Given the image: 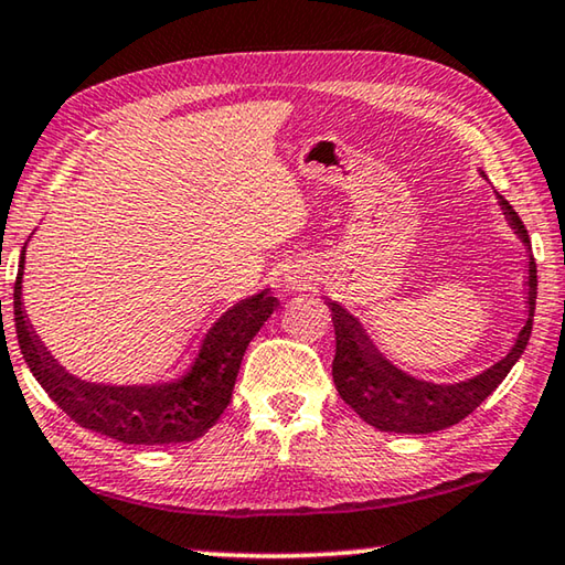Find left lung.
Here are the masks:
<instances>
[{
    "label": "left lung",
    "mask_w": 565,
    "mask_h": 565,
    "mask_svg": "<svg viewBox=\"0 0 565 565\" xmlns=\"http://www.w3.org/2000/svg\"><path fill=\"white\" fill-rule=\"evenodd\" d=\"M499 202L515 234L531 248V238L521 216L499 194ZM535 259H529V317L525 327L515 339L509 356L493 363L483 374H478L461 384H431L404 374L394 363H388L376 351L374 343L361 329V323L337 301H327L337 331V356L331 371L339 396L379 431L388 434H434L463 420L468 414L483 404L501 381L509 376L513 363L521 359L525 343L531 339L533 311H535Z\"/></svg>",
    "instance_id": "obj_1"
}]
</instances>
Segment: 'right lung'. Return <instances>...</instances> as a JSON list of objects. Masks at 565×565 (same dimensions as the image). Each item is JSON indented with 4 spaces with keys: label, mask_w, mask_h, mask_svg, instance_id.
<instances>
[{
    "label": "right lung",
    "mask_w": 565,
    "mask_h": 565,
    "mask_svg": "<svg viewBox=\"0 0 565 565\" xmlns=\"http://www.w3.org/2000/svg\"><path fill=\"white\" fill-rule=\"evenodd\" d=\"M22 269L14 281V323L26 366L50 398L82 428L121 444L167 446L204 436L232 401L244 351L279 301L269 289L224 311L202 337L181 374L147 386H104L72 376L36 337L22 301Z\"/></svg>",
    "instance_id": "add662e5"
}]
</instances>
